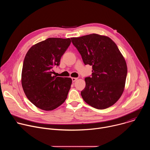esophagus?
I'll return each mask as SVG.
<instances>
[{"instance_id":"34e87169","label":"esophagus","mask_w":150,"mask_h":150,"mask_svg":"<svg viewBox=\"0 0 150 150\" xmlns=\"http://www.w3.org/2000/svg\"><path fill=\"white\" fill-rule=\"evenodd\" d=\"M77 78H72V82H75V81H76V80H77Z\"/></svg>"}]
</instances>
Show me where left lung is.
Segmentation results:
<instances>
[{
	"instance_id": "left-lung-1",
	"label": "left lung",
	"mask_w": 150,
	"mask_h": 150,
	"mask_svg": "<svg viewBox=\"0 0 150 150\" xmlns=\"http://www.w3.org/2000/svg\"><path fill=\"white\" fill-rule=\"evenodd\" d=\"M85 65L92 66L91 76L85 78L81 92L83 100L102 110L113 105L122 96L127 75L124 57L109 37L91 34L71 38Z\"/></svg>"
}]
</instances>
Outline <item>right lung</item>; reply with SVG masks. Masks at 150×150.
I'll use <instances>...</instances> for the list:
<instances>
[{"mask_svg":"<svg viewBox=\"0 0 150 150\" xmlns=\"http://www.w3.org/2000/svg\"><path fill=\"white\" fill-rule=\"evenodd\" d=\"M71 42L70 38H49L33 46L24 58L21 76L24 91L37 108L52 110L64 103L72 79L53 76V68Z\"/></svg>","mask_w":150,"mask_h":150,"instance_id":"add662e5","label":"right lung"}]
</instances>
